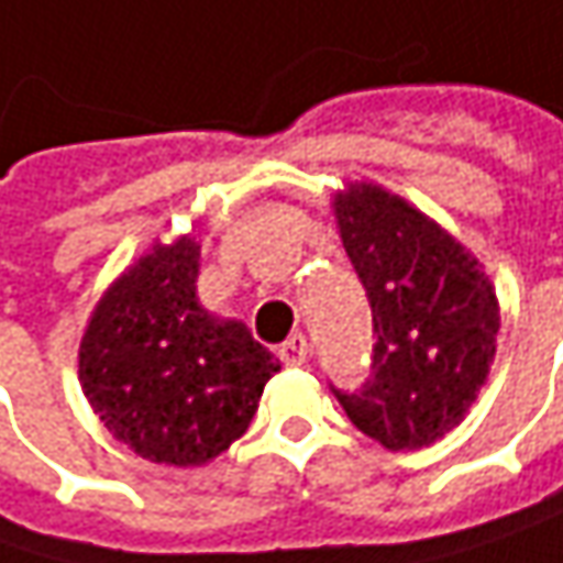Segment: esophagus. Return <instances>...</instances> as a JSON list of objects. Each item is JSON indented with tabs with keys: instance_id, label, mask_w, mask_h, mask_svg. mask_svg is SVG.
<instances>
[{
	"instance_id": "esophagus-1",
	"label": "esophagus",
	"mask_w": 563,
	"mask_h": 563,
	"mask_svg": "<svg viewBox=\"0 0 563 563\" xmlns=\"http://www.w3.org/2000/svg\"><path fill=\"white\" fill-rule=\"evenodd\" d=\"M309 338L306 334H292L286 344L280 347V360L286 366H302L309 360Z\"/></svg>"
}]
</instances>
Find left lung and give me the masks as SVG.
Wrapping results in <instances>:
<instances>
[{
	"label": "left lung",
	"instance_id": "left-lung-1",
	"mask_svg": "<svg viewBox=\"0 0 563 563\" xmlns=\"http://www.w3.org/2000/svg\"><path fill=\"white\" fill-rule=\"evenodd\" d=\"M334 216L376 344L363 388L331 391L385 449L430 446L468 413L490 373L500 331L494 286L472 251L379 184H350Z\"/></svg>",
	"mask_w": 563,
	"mask_h": 563
}]
</instances>
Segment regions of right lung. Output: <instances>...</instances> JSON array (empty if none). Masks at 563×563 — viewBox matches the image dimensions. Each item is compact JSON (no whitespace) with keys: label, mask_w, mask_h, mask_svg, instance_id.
I'll use <instances>...</instances> for the list:
<instances>
[{"label":"right lung","mask_w":563,"mask_h":563,"mask_svg":"<svg viewBox=\"0 0 563 563\" xmlns=\"http://www.w3.org/2000/svg\"><path fill=\"white\" fill-rule=\"evenodd\" d=\"M200 245H152L95 306L79 382L104 427L158 465H207L257 411L280 360L197 299Z\"/></svg>","instance_id":"right-lung-1"}]
</instances>
